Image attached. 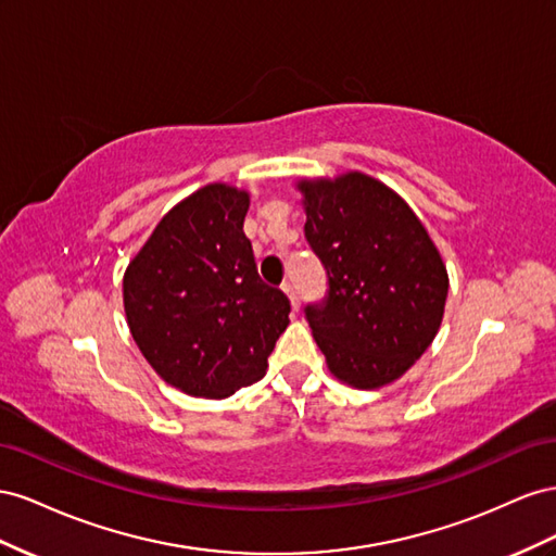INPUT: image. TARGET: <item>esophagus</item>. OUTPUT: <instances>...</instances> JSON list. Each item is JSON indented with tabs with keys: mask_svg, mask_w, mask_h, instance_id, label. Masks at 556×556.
Instances as JSON below:
<instances>
[{
	"mask_svg": "<svg viewBox=\"0 0 556 556\" xmlns=\"http://www.w3.org/2000/svg\"><path fill=\"white\" fill-rule=\"evenodd\" d=\"M281 291L289 295V300H291V307L298 312V307H300V298H298V291H295V283H293L291 279H289V281H283Z\"/></svg>",
	"mask_w": 556,
	"mask_h": 556,
	"instance_id": "1",
	"label": "esophagus"
}]
</instances>
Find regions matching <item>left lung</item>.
Here are the masks:
<instances>
[{
    "instance_id": "8db88e82",
    "label": "left lung",
    "mask_w": 556,
    "mask_h": 556,
    "mask_svg": "<svg viewBox=\"0 0 556 556\" xmlns=\"http://www.w3.org/2000/svg\"><path fill=\"white\" fill-rule=\"evenodd\" d=\"M328 293L305 307L328 370L356 389L405 375L445 314L447 267L407 202L368 174L298 181Z\"/></svg>"
}]
</instances>
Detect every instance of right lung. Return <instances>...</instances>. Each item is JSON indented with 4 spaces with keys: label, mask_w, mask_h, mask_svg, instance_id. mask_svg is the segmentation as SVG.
I'll list each match as a JSON object with an SVG mask.
<instances>
[{
    "label": "right lung",
    "mask_w": 556,
    "mask_h": 556,
    "mask_svg": "<svg viewBox=\"0 0 556 556\" xmlns=\"http://www.w3.org/2000/svg\"><path fill=\"white\" fill-rule=\"evenodd\" d=\"M247 212V190H195L163 216L123 277L139 352L167 384L198 399L258 382L289 326V298L258 277Z\"/></svg>",
    "instance_id": "add662e5"
}]
</instances>
